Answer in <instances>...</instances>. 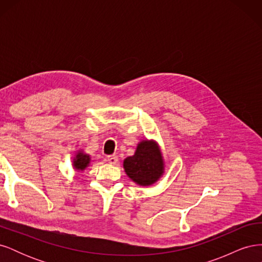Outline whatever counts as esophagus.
Returning a JSON list of instances; mask_svg holds the SVG:
<instances>
[{
	"label": "esophagus",
	"instance_id": "obj_1",
	"mask_svg": "<svg viewBox=\"0 0 262 262\" xmlns=\"http://www.w3.org/2000/svg\"><path fill=\"white\" fill-rule=\"evenodd\" d=\"M107 161H108V163L115 165L118 163V156L117 155H109V156H107Z\"/></svg>",
	"mask_w": 262,
	"mask_h": 262
}]
</instances>
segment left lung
<instances>
[{"label": "left lung", "instance_id": "obj_1", "mask_svg": "<svg viewBox=\"0 0 262 262\" xmlns=\"http://www.w3.org/2000/svg\"><path fill=\"white\" fill-rule=\"evenodd\" d=\"M164 160L155 141L143 140L138 144L133 156L123 161V168L129 178L140 186H150L164 173Z\"/></svg>", "mask_w": 262, "mask_h": 262}]
</instances>
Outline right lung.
<instances>
[{
    "mask_svg": "<svg viewBox=\"0 0 262 262\" xmlns=\"http://www.w3.org/2000/svg\"><path fill=\"white\" fill-rule=\"evenodd\" d=\"M91 163V156L89 154L83 153L82 150L77 152L73 158V167L76 170H84Z\"/></svg>",
    "mask_w": 262,
    "mask_h": 262,
    "instance_id": "obj_1",
    "label": "right lung"
}]
</instances>
